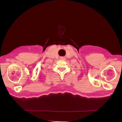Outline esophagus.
Instances as JSON below:
<instances>
[{
	"mask_svg": "<svg viewBox=\"0 0 122 122\" xmlns=\"http://www.w3.org/2000/svg\"><path fill=\"white\" fill-rule=\"evenodd\" d=\"M62 59H63V58H62Z\"/></svg>",
	"mask_w": 122,
	"mask_h": 122,
	"instance_id": "esophagus-1",
	"label": "esophagus"
}]
</instances>
